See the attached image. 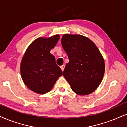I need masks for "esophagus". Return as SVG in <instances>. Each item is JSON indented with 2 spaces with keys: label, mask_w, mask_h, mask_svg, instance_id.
<instances>
[{
  "label": "esophagus",
  "mask_w": 127,
  "mask_h": 127,
  "mask_svg": "<svg viewBox=\"0 0 127 127\" xmlns=\"http://www.w3.org/2000/svg\"><path fill=\"white\" fill-rule=\"evenodd\" d=\"M60 68H61V70H62V71L63 72V71L65 68V65H62V66H60Z\"/></svg>",
  "instance_id": "esophagus-1"
}]
</instances>
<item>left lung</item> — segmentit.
<instances>
[{
  "label": "left lung",
  "instance_id": "8db88e82",
  "mask_svg": "<svg viewBox=\"0 0 127 127\" xmlns=\"http://www.w3.org/2000/svg\"><path fill=\"white\" fill-rule=\"evenodd\" d=\"M61 42L69 62L63 75L72 90L79 95H87L97 89L103 78V57L92 40L81 35L64 34Z\"/></svg>",
  "mask_w": 127,
  "mask_h": 127
}]
</instances>
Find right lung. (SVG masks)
Here are the masks:
<instances>
[{
	"label": "right lung",
	"mask_w": 127,
	"mask_h": 127,
	"mask_svg": "<svg viewBox=\"0 0 127 127\" xmlns=\"http://www.w3.org/2000/svg\"><path fill=\"white\" fill-rule=\"evenodd\" d=\"M59 39V35L37 38L29 45L22 58V79L28 88L37 94L50 91L62 75V71L56 64L55 57L50 53Z\"/></svg>",
	"instance_id": "obj_1"
}]
</instances>
